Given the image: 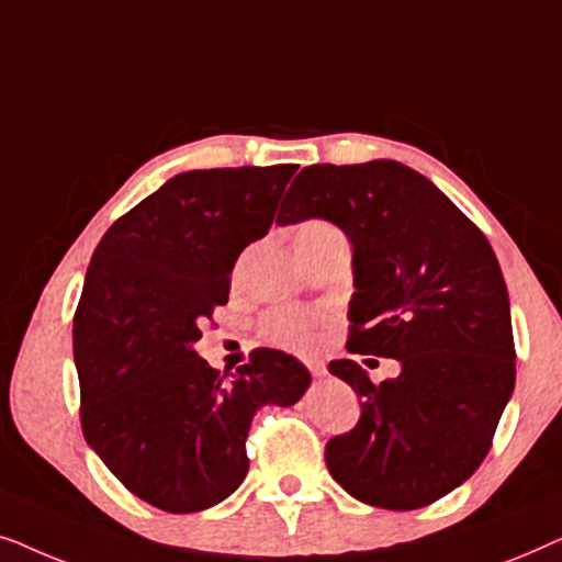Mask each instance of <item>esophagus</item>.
Returning a JSON list of instances; mask_svg holds the SVG:
<instances>
[{
	"mask_svg": "<svg viewBox=\"0 0 562 562\" xmlns=\"http://www.w3.org/2000/svg\"><path fill=\"white\" fill-rule=\"evenodd\" d=\"M306 368H310V373L314 375V379H322V375L327 373V368H325V363H322V360H310Z\"/></svg>",
	"mask_w": 562,
	"mask_h": 562,
	"instance_id": "esophagus-1",
	"label": "esophagus"
}]
</instances>
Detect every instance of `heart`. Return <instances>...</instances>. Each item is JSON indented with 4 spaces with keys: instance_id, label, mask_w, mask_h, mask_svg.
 <instances>
[{
    "instance_id": "heart-1",
    "label": "heart",
    "mask_w": 562,
    "mask_h": 562,
    "mask_svg": "<svg viewBox=\"0 0 562 562\" xmlns=\"http://www.w3.org/2000/svg\"><path fill=\"white\" fill-rule=\"evenodd\" d=\"M329 237H345V235L325 220H306L296 227L294 243H296V250H304L322 240H329ZM319 322H322L319 314L279 310L268 314L263 322V329L268 340H273L276 345H283V348H291V350H310L312 345L317 342Z\"/></svg>"
}]
</instances>
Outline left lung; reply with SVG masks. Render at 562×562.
Returning a JSON list of instances; mask_svg holds the SVG:
<instances>
[{
    "label": "left lung",
    "mask_w": 562,
    "mask_h": 562,
    "mask_svg": "<svg viewBox=\"0 0 562 562\" xmlns=\"http://www.w3.org/2000/svg\"><path fill=\"white\" fill-rule=\"evenodd\" d=\"M312 217L352 245L348 350L402 363L381 383L356 360L329 363L358 394L360 419L327 442V468L358 502L419 509L471 479L512 398L502 268L486 235L398 160L302 168L276 222Z\"/></svg>",
    "instance_id": "obj_1"
}]
</instances>
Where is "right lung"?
Wrapping results in <instances>:
<instances>
[{
    "instance_id": "1",
    "label": "right lung",
    "mask_w": 562,
    "mask_h": 562,
    "mask_svg": "<svg viewBox=\"0 0 562 562\" xmlns=\"http://www.w3.org/2000/svg\"><path fill=\"white\" fill-rule=\"evenodd\" d=\"M299 166L187 171L106 229L74 317L81 429L137 498L171 514L220 504L248 473L250 422L291 406L312 375L258 348L233 375L196 356L204 317L227 304L229 273L273 225Z\"/></svg>"
}]
</instances>
